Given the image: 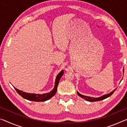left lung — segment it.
<instances>
[{"instance_id": "1", "label": "left lung", "mask_w": 127, "mask_h": 127, "mask_svg": "<svg viewBox=\"0 0 127 127\" xmlns=\"http://www.w3.org/2000/svg\"><path fill=\"white\" fill-rule=\"evenodd\" d=\"M123 72H124V69H123ZM116 89H114L113 91H112L111 93L107 94H104V95H102L101 96H99V97H98V98H94V97H92V96H86V95H82V94H80L78 92H77V93L78 95H79L80 97H81L82 98H84V99L87 100V101H89V102H95V101H99V100H103L104 99H106V98H107L108 97H109L110 96H111L112 95V94L114 93V92L115 91Z\"/></svg>"}]
</instances>
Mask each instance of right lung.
<instances>
[{
	"mask_svg": "<svg viewBox=\"0 0 127 127\" xmlns=\"http://www.w3.org/2000/svg\"><path fill=\"white\" fill-rule=\"evenodd\" d=\"M63 71H62L59 72V73L56 77L55 81V86L53 88V89L47 93H44L42 94H35V93H29L24 92L22 90L17 89V88L14 87L16 92L18 93L19 95H21L22 97L24 98V99H26L29 100H32V101L35 102H44L46 100H49L50 98L53 97V96L56 94L57 92V88L59 84V80L62 76L63 75Z\"/></svg>",
	"mask_w": 127,
	"mask_h": 127,
	"instance_id": "right-lung-1",
	"label": "right lung"
}]
</instances>
